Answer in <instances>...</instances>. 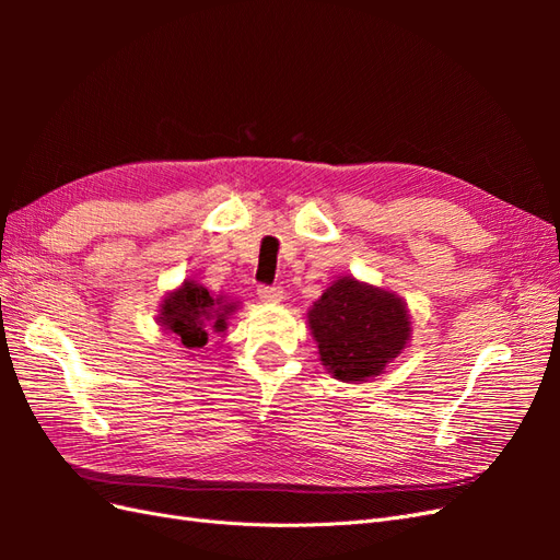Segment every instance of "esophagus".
<instances>
[{"instance_id":"obj_1","label":"esophagus","mask_w":560,"mask_h":560,"mask_svg":"<svg viewBox=\"0 0 560 560\" xmlns=\"http://www.w3.org/2000/svg\"><path fill=\"white\" fill-rule=\"evenodd\" d=\"M257 294H259V299L264 303H280L284 299L282 287H266V284H261L259 290H257Z\"/></svg>"}]
</instances>
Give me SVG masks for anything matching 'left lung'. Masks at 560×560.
I'll return each mask as SVG.
<instances>
[{"label": "left lung", "instance_id": "1", "mask_svg": "<svg viewBox=\"0 0 560 560\" xmlns=\"http://www.w3.org/2000/svg\"><path fill=\"white\" fill-rule=\"evenodd\" d=\"M308 327L322 364L346 383L378 376L411 341L406 303L352 276L334 280L313 303Z\"/></svg>", "mask_w": 560, "mask_h": 560}]
</instances>
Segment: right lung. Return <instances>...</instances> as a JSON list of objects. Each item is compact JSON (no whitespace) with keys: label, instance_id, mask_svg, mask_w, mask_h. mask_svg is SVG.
<instances>
[{"label":"right lung","instance_id":"obj_1","mask_svg":"<svg viewBox=\"0 0 560 560\" xmlns=\"http://www.w3.org/2000/svg\"><path fill=\"white\" fill-rule=\"evenodd\" d=\"M235 308L238 303L210 294L196 280H184L182 287L163 299L159 322L165 331L179 336L184 348L196 350L206 346L212 334L226 329V319Z\"/></svg>","mask_w":560,"mask_h":560}]
</instances>
